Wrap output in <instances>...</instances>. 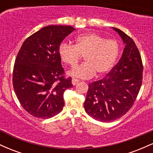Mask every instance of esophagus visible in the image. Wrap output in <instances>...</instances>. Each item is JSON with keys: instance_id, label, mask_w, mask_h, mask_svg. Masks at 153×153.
Segmentation results:
<instances>
[{"instance_id": "obj_1", "label": "esophagus", "mask_w": 153, "mask_h": 153, "mask_svg": "<svg viewBox=\"0 0 153 153\" xmlns=\"http://www.w3.org/2000/svg\"><path fill=\"white\" fill-rule=\"evenodd\" d=\"M78 82H79V80H78V79H75V78L72 79V84H73V85H76Z\"/></svg>"}]
</instances>
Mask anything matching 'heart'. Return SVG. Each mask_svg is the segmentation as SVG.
Wrapping results in <instances>:
<instances>
[{"mask_svg":"<svg viewBox=\"0 0 153 153\" xmlns=\"http://www.w3.org/2000/svg\"><path fill=\"white\" fill-rule=\"evenodd\" d=\"M120 53V45L114 39H106L96 33L78 36L75 45L62 42L58 48L61 60L71 68L76 66L81 57L85 63L73 68L68 74L87 79L96 74L101 76L113 68Z\"/></svg>","mask_w":153,"mask_h":153,"instance_id":"1","label":"heart"}]
</instances>
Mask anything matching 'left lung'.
Listing matches in <instances>:
<instances>
[{"mask_svg": "<svg viewBox=\"0 0 153 153\" xmlns=\"http://www.w3.org/2000/svg\"><path fill=\"white\" fill-rule=\"evenodd\" d=\"M113 29L126 45L122 56L104 78L89 84L84 102L88 114L102 122H113L125 114L143 82V61L134 42L120 29Z\"/></svg>", "mask_w": 153, "mask_h": 153, "instance_id": "obj_1", "label": "left lung"}]
</instances>
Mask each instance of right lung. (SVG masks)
Returning a JSON list of instances; mask_svg holds the SVG:
<instances>
[{
	"label": "right lung",
	"instance_id": "obj_1",
	"mask_svg": "<svg viewBox=\"0 0 153 153\" xmlns=\"http://www.w3.org/2000/svg\"><path fill=\"white\" fill-rule=\"evenodd\" d=\"M75 30L71 26H48L29 36L16 58L13 86L17 99L29 114L49 119L62 111L72 78L65 77L58 48Z\"/></svg>",
	"mask_w": 153,
	"mask_h": 153
}]
</instances>
